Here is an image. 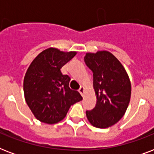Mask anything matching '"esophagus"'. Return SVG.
Here are the masks:
<instances>
[{
	"label": "esophagus",
	"instance_id": "1",
	"mask_svg": "<svg viewBox=\"0 0 154 154\" xmlns=\"http://www.w3.org/2000/svg\"><path fill=\"white\" fill-rule=\"evenodd\" d=\"M78 92H79L80 94H81V95H82V97H84V94H85V87L82 86L81 88L79 89V90H78Z\"/></svg>",
	"mask_w": 154,
	"mask_h": 154
}]
</instances>
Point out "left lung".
I'll use <instances>...</instances> for the list:
<instances>
[{"label":"left lung","mask_w":154,"mask_h":154,"mask_svg":"<svg viewBox=\"0 0 154 154\" xmlns=\"http://www.w3.org/2000/svg\"><path fill=\"white\" fill-rule=\"evenodd\" d=\"M87 66L94 72L96 106L86 111L89 123L99 129L112 126L126 112L131 97V82L126 70L112 53L106 50L87 53Z\"/></svg>","instance_id":"1"}]
</instances>
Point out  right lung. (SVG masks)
Wrapping results in <instances>:
<instances>
[{
    "instance_id": "add662e5",
    "label": "right lung",
    "mask_w": 154,
    "mask_h": 154,
    "mask_svg": "<svg viewBox=\"0 0 154 154\" xmlns=\"http://www.w3.org/2000/svg\"><path fill=\"white\" fill-rule=\"evenodd\" d=\"M76 54L51 47L40 53L28 68L23 83L25 99L40 122H60L70 106L82 100L78 92L69 88L70 77L60 71Z\"/></svg>"
}]
</instances>
